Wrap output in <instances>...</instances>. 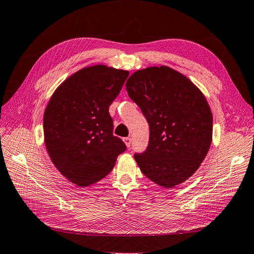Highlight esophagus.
<instances>
[{
	"mask_svg": "<svg viewBox=\"0 0 254 254\" xmlns=\"http://www.w3.org/2000/svg\"><path fill=\"white\" fill-rule=\"evenodd\" d=\"M123 141H124L125 145H126L127 147H130V146H131V139H130L129 136H128V138H124V139H123Z\"/></svg>",
	"mask_w": 254,
	"mask_h": 254,
	"instance_id": "esophagus-1",
	"label": "esophagus"
}]
</instances>
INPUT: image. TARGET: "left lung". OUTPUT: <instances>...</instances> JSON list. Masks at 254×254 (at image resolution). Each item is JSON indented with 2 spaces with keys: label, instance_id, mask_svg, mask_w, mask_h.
<instances>
[{
  "label": "left lung",
  "instance_id": "left-lung-1",
  "mask_svg": "<svg viewBox=\"0 0 254 254\" xmlns=\"http://www.w3.org/2000/svg\"><path fill=\"white\" fill-rule=\"evenodd\" d=\"M126 90L149 125L146 150L134 154L141 172L164 188L187 181L206 157L212 114L203 93L168 66L136 70Z\"/></svg>",
  "mask_w": 254,
  "mask_h": 254
}]
</instances>
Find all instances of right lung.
<instances>
[{
  "label": "right lung",
  "instance_id": "right-lung-1",
  "mask_svg": "<svg viewBox=\"0 0 254 254\" xmlns=\"http://www.w3.org/2000/svg\"><path fill=\"white\" fill-rule=\"evenodd\" d=\"M129 76L106 65L88 66L54 91L44 113L47 152L68 181L86 187L106 177L126 145L113 135L109 107Z\"/></svg>",
  "mask_w": 254,
  "mask_h": 254
}]
</instances>
